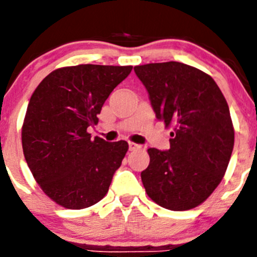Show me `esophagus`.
I'll list each match as a JSON object with an SVG mask.
<instances>
[{"instance_id": "1", "label": "esophagus", "mask_w": 257, "mask_h": 257, "mask_svg": "<svg viewBox=\"0 0 257 257\" xmlns=\"http://www.w3.org/2000/svg\"><path fill=\"white\" fill-rule=\"evenodd\" d=\"M128 147L131 151H136V150L141 149V145L139 144H135V142H128Z\"/></svg>"}]
</instances>
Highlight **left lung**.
I'll use <instances>...</instances> for the list:
<instances>
[{
    "instance_id": "8db88e82",
    "label": "left lung",
    "mask_w": 257,
    "mask_h": 257,
    "mask_svg": "<svg viewBox=\"0 0 257 257\" xmlns=\"http://www.w3.org/2000/svg\"><path fill=\"white\" fill-rule=\"evenodd\" d=\"M156 117L172 127L170 149H149L141 172L152 201L172 211L194 209L222 180L233 149L228 105L214 78L199 68L170 61L135 66Z\"/></svg>"
}]
</instances>
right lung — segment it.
<instances>
[{
  "label": "right lung",
  "mask_w": 257,
  "mask_h": 257,
  "mask_svg": "<svg viewBox=\"0 0 257 257\" xmlns=\"http://www.w3.org/2000/svg\"><path fill=\"white\" fill-rule=\"evenodd\" d=\"M131 70L102 65L57 68L32 93L22 149L35 180L56 204L81 210L107 194L128 144L92 140L87 128L98 122L105 101Z\"/></svg>",
  "instance_id": "right-lung-1"
}]
</instances>
